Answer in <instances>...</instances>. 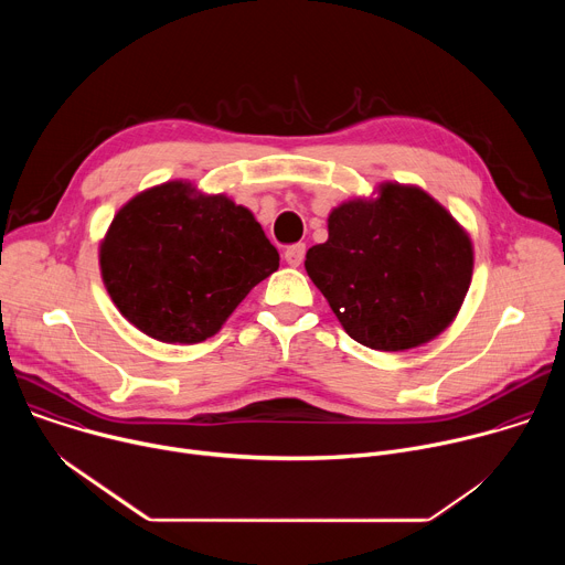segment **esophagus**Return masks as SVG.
<instances>
[{
    "instance_id": "1",
    "label": "esophagus",
    "mask_w": 565,
    "mask_h": 565,
    "mask_svg": "<svg viewBox=\"0 0 565 565\" xmlns=\"http://www.w3.org/2000/svg\"><path fill=\"white\" fill-rule=\"evenodd\" d=\"M303 255H306V246H303V244H295V246H288V248H286L284 259H286V264H288V266L297 268V266H301Z\"/></svg>"
}]
</instances>
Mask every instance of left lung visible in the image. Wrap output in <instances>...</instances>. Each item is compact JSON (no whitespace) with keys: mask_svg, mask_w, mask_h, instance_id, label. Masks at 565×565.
<instances>
[{"mask_svg":"<svg viewBox=\"0 0 565 565\" xmlns=\"http://www.w3.org/2000/svg\"><path fill=\"white\" fill-rule=\"evenodd\" d=\"M471 241L418 188L386 183L373 201L329 216V241L306 253V273L344 331L375 351H407L440 335L471 281Z\"/></svg>","mask_w":565,"mask_h":565,"instance_id":"left-lung-1","label":"left lung"}]
</instances>
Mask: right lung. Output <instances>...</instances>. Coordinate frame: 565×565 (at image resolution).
I'll use <instances>...</instances> for the list:
<instances>
[{
  "instance_id": "add662e5",
  "label": "right lung",
  "mask_w": 565,
  "mask_h": 565,
  "mask_svg": "<svg viewBox=\"0 0 565 565\" xmlns=\"http://www.w3.org/2000/svg\"><path fill=\"white\" fill-rule=\"evenodd\" d=\"M279 268L253 212L183 181L151 188L111 221L100 270L118 310L145 335L196 344Z\"/></svg>"
}]
</instances>
